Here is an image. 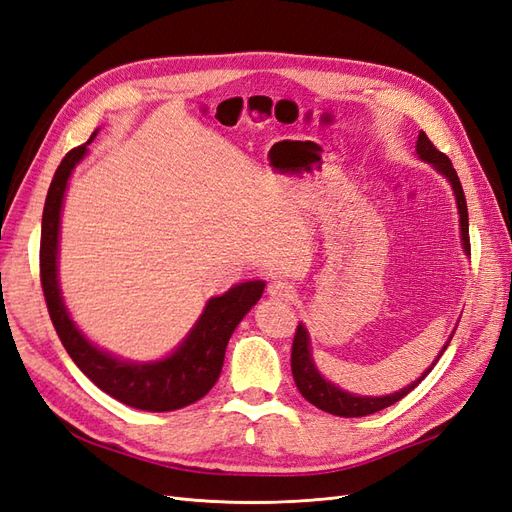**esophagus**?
<instances>
[{"label":"esophagus","instance_id":"obj_1","mask_svg":"<svg viewBox=\"0 0 512 512\" xmlns=\"http://www.w3.org/2000/svg\"><path fill=\"white\" fill-rule=\"evenodd\" d=\"M269 294L273 299H280V301H290L294 299V288L292 284H288L286 280H277L269 286Z\"/></svg>","mask_w":512,"mask_h":512}]
</instances>
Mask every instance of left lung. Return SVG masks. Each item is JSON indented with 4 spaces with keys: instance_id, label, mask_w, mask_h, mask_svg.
Returning <instances> with one entry per match:
<instances>
[{
    "instance_id": "1",
    "label": "left lung",
    "mask_w": 512,
    "mask_h": 512,
    "mask_svg": "<svg viewBox=\"0 0 512 512\" xmlns=\"http://www.w3.org/2000/svg\"><path fill=\"white\" fill-rule=\"evenodd\" d=\"M416 153L418 158L433 164V168L438 170V173H442L448 181H451L453 185V192H455V200H457V209H459V224H461V243H463V252L470 254V235H468V205H466V196H463V188L459 183V177H457V170L453 168V162L448 160L446 153L438 151L436 145H433L427 134L421 132L418 134V141H416ZM453 339V335H451ZM451 339H448L446 346L451 344ZM446 346L442 348V352L438 354V359L444 354ZM436 359V363H438ZM433 363V365H436ZM433 365L425 371V374L418 378L416 382L408 384L406 389H401L393 395H384V397H359V395H352V393H346L342 389H337L335 384H331L329 380H324L318 369L314 365V359H312V352H309V335L305 331L303 324H299L297 327V333H294V342H292V356H290V367H292V378H294V384H297L299 393L309 401V404H314L316 408L329 412V414H335V416H348V418H354V416H367V414H374L378 410H384L389 408L393 404H397L399 399H404L412 389H416L418 384H421V380L429 374V371L433 369Z\"/></svg>"
}]
</instances>
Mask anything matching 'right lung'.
Wrapping results in <instances>:
<instances>
[{
    "label": "right lung",
    "mask_w": 512,
    "mask_h": 512,
    "mask_svg": "<svg viewBox=\"0 0 512 512\" xmlns=\"http://www.w3.org/2000/svg\"><path fill=\"white\" fill-rule=\"evenodd\" d=\"M98 132L91 134L94 138ZM74 147L55 170L49 194L42 211L40 235V282L53 327L70 359L98 389L115 397L121 404L147 412H170L194 404L205 397L218 382L224 365V354L232 331L252 305L262 297L265 282H245L230 288L222 297H213L203 316L198 318L183 344L162 361L128 363L96 348L76 329L59 292L57 250H59V218L68 179L79 164L87 145Z\"/></svg>",
    "instance_id": "obj_1"
}]
</instances>
